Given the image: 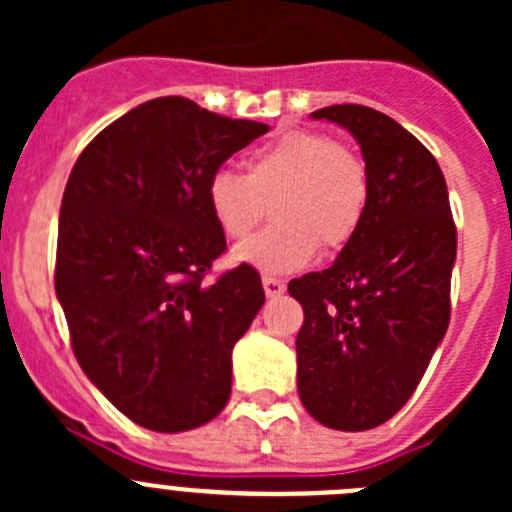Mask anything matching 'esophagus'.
Wrapping results in <instances>:
<instances>
[{"label": "esophagus", "instance_id": "34e87169", "mask_svg": "<svg viewBox=\"0 0 512 512\" xmlns=\"http://www.w3.org/2000/svg\"><path fill=\"white\" fill-rule=\"evenodd\" d=\"M262 287H265L267 297H280L285 292V282L277 280V277H262Z\"/></svg>", "mask_w": 512, "mask_h": 512}]
</instances>
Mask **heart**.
<instances>
[{"label":"heart","instance_id":"1","mask_svg":"<svg viewBox=\"0 0 512 512\" xmlns=\"http://www.w3.org/2000/svg\"><path fill=\"white\" fill-rule=\"evenodd\" d=\"M369 170L354 148L319 131H289L247 160V173L218 168L205 183L210 215L245 240L270 205L272 223L237 250L262 272H294L347 247L369 208Z\"/></svg>","mask_w":512,"mask_h":512}]
</instances>
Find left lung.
<instances>
[{
  "mask_svg": "<svg viewBox=\"0 0 512 512\" xmlns=\"http://www.w3.org/2000/svg\"><path fill=\"white\" fill-rule=\"evenodd\" d=\"M347 128L369 170V208L332 267L289 282L302 304L297 391L337 431L389 421L416 391L451 322L456 223L426 146L359 103L312 113Z\"/></svg>",
  "mask_w": 512,
  "mask_h": 512,
  "instance_id": "obj_1",
  "label": "left lung"
}]
</instances>
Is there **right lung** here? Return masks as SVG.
<instances>
[{
	"instance_id": "1",
	"label": "right lung",
	"mask_w": 512,
	"mask_h": 512,
	"mask_svg": "<svg viewBox=\"0 0 512 512\" xmlns=\"http://www.w3.org/2000/svg\"><path fill=\"white\" fill-rule=\"evenodd\" d=\"M267 131L163 96L103 128L71 170L56 297L84 374L138 426L190 431L230 399L232 347L265 289L245 262L203 282L227 247L205 183Z\"/></svg>"
}]
</instances>
